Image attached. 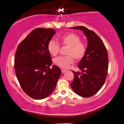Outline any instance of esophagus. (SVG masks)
I'll list each match as a JSON object with an SVG mask.
<instances>
[{"label":"esophagus","instance_id":"1","mask_svg":"<svg viewBox=\"0 0 124 124\" xmlns=\"http://www.w3.org/2000/svg\"><path fill=\"white\" fill-rule=\"evenodd\" d=\"M67 71V70H66V69H63V68H62L61 69V71H62V72L63 73H64V72H65Z\"/></svg>","mask_w":124,"mask_h":124}]
</instances>
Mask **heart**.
Wrapping results in <instances>:
<instances>
[{
	"mask_svg": "<svg viewBox=\"0 0 124 124\" xmlns=\"http://www.w3.org/2000/svg\"><path fill=\"white\" fill-rule=\"evenodd\" d=\"M62 45L69 46L67 51V56H60L54 59V63L61 68H68L76 60H80L84 56L86 51L85 44L81 41V38L77 34L73 32L65 33L59 38ZM60 49V45L51 39L47 44V50L52 56H56Z\"/></svg>",
	"mask_w": 124,
	"mask_h": 124,
	"instance_id": "obj_1",
	"label": "heart"
}]
</instances>
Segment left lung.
Returning a JSON list of instances; mask_svg holds the SVG:
<instances>
[{
  "instance_id": "left-lung-1",
  "label": "left lung",
  "mask_w": 124,
  "mask_h": 124,
  "mask_svg": "<svg viewBox=\"0 0 124 124\" xmlns=\"http://www.w3.org/2000/svg\"><path fill=\"white\" fill-rule=\"evenodd\" d=\"M70 28L82 31L88 41L85 54L78 65L82 72L72 71L74 78L71 87L78 95L91 97L101 88L106 81L109 64L106 47L94 31L83 26Z\"/></svg>"
}]
</instances>
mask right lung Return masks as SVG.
Instances as JSON below:
<instances>
[{"instance_id": "right-lung-1", "label": "right lung", "mask_w": 124, "mask_h": 124, "mask_svg": "<svg viewBox=\"0 0 124 124\" xmlns=\"http://www.w3.org/2000/svg\"><path fill=\"white\" fill-rule=\"evenodd\" d=\"M55 30L37 28L18 45L15 53L14 69L20 86L28 96L41 100L51 94L61 74L60 68L53 65L47 44Z\"/></svg>"}]
</instances>
